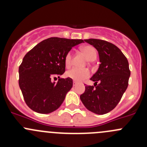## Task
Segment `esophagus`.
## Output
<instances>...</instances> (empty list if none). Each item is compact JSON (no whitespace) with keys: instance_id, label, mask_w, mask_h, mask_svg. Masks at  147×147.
I'll list each match as a JSON object with an SVG mask.
<instances>
[{"instance_id":"34e87169","label":"esophagus","mask_w":147,"mask_h":147,"mask_svg":"<svg viewBox=\"0 0 147 147\" xmlns=\"http://www.w3.org/2000/svg\"><path fill=\"white\" fill-rule=\"evenodd\" d=\"M77 84V82L75 81H73V86H75Z\"/></svg>"}]
</instances>
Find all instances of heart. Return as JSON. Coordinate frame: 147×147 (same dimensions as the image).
<instances>
[{
  "label": "heart",
  "mask_w": 147,
  "mask_h": 147,
  "mask_svg": "<svg viewBox=\"0 0 147 147\" xmlns=\"http://www.w3.org/2000/svg\"><path fill=\"white\" fill-rule=\"evenodd\" d=\"M81 50L84 53L89 61H94L97 56V52L94 47L91 45H84L81 47ZM72 63V54L71 53H67L65 57V64L67 67H69ZM66 76L71 78L75 82H81L90 76V72L87 69H80L73 67L67 71Z\"/></svg>",
  "instance_id": "heart-1"
}]
</instances>
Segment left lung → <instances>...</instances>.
<instances>
[{
	"instance_id": "obj_1",
	"label": "left lung",
	"mask_w": 147,
	"mask_h": 147,
	"mask_svg": "<svg viewBox=\"0 0 147 147\" xmlns=\"http://www.w3.org/2000/svg\"><path fill=\"white\" fill-rule=\"evenodd\" d=\"M84 41L97 50L100 64L90 78L94 87L85 86L80 100L90 112L105 115L115 109L128 87V60L116 45L107 41L93 38Z\"/></svg>"
}]
</instances>
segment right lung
I'll use <instances>...</instances> for the list:
<instances>
[{
	"instance_id": "obj_1",
	"label": "right lung",
	"mask_w": 147,
	"mask_h": 147,
	"mask_svg": "<svg viewBox=\"0 0 147 147\" xmlns=\"http://www.w3.org/2000/svg\"><path fill=\"white\" fill-rule=\"evenodd\" d=\"M83 40L50 38L30 50L19 67V86L26 105L32 110L49 114L58 109L72 87L71 78L51 82L65 71V57ZM60 78V77H59Z\"/></svg>"
}]
</instances>
